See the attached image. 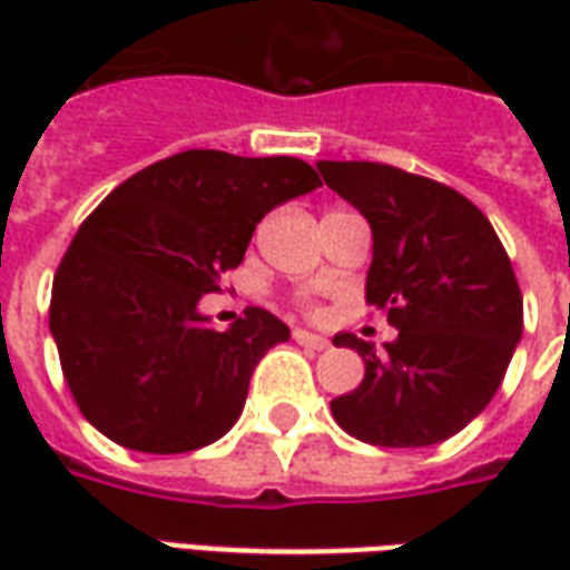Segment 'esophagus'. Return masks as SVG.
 <instances>
[{
  "label": "esophagus",
  "mask_w": 570,
  "mask_h": 570,
  "mask_svg": "<svg viewBox=\"0 0 570 570\" xmlns=\"http://www.w3.org/2000/svg\"><path fill=\"white\" fill-rule=\"evenodd\" d=\"M293 338H296V345L311 347V351H323V347H330V338L308 333V330H296V333H293Z\"/></svg>",
  "instance_id": "34e87169"
}]
</instances>
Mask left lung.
<instances>
[{"instance_id": "1", "label": "left lung", "mask_w": 570, "mask_h": 570, "mask_svg": "<svg viewBox=\"0 0 570 570\" xmlns=\"http://www.w3.org/2000/svg\"><path fill=\"white\" fill-rule=\"evenodd\" d=\"M326 186L372 228L366 298L394 342L357 347L363 382L335 396L333 419L372 445L449 440L489 406L522 338V293L501 240L473 200L428 176L372 161H321Z\"/></svg>"}]
</instances>
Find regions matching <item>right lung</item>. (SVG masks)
Masks as SVG:
<instances>
[{"label": "right lung", "mask_w": 570, "mask_h": 570, "mask_svg": "<svg viewBox=\"0 0 570 570\" xmlns=\"http://www.w3.org/2000/svg\"><path fill=\"white\" fill-rule=\"evenodd\" d=\"M321 186L286 155L188 149L125 179L81 223L51 289V335L81 415L125 449L195 452L244 412L249 375L289 338L272 311L213 330L198 308L265 213Z\"/></svg>", "instance_id": "obj_1"}]
</instances>
